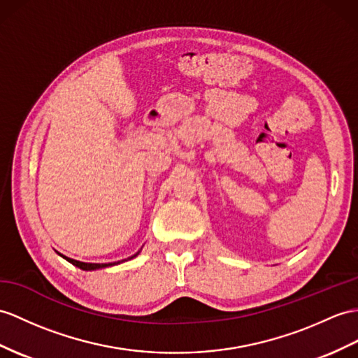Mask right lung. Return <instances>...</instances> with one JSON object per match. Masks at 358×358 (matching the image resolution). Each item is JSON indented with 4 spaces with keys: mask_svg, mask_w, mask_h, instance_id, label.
Here are the masks:
<instances>
[{
    "mask_svg": "<svg viewBox=\"0 0 358 358\" xmlns=\"http://www.w3.org/2000/svg\"><path fill=\"white\" fill-rule=\"evenodd\" d=\"M139 254V252H136L135 255H132V257H129L127 259H132V258H135L136 255ZM60 257H64V255H60ZM66 261H69V263L71 264H74L76 267H78V268H82V270H95V268H104V267H109V266H115V264H120V263H123V261H127V259H123V261H117V263H108V264H97V263H82V261H77V259H73V258H66V257H64Z\"/></svg>",
    "mask_w": 358,
    "mask_h": 358,
    "instance_id": "add662e5",
    "label": "right lung"
}]
</instances>
